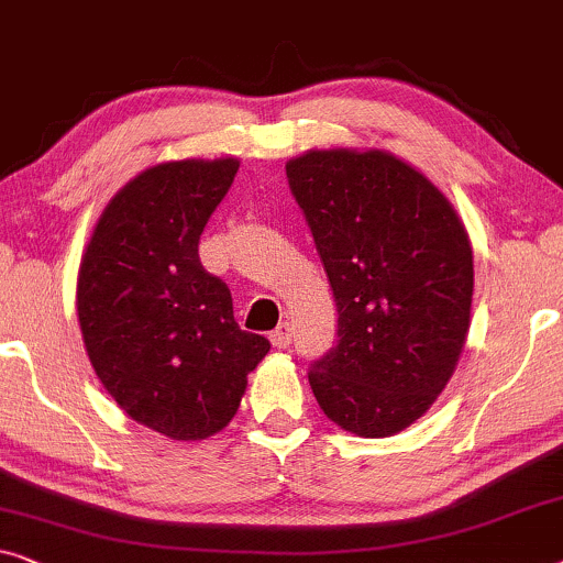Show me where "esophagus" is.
Wrapping results in <instances>:
<instances>
[{
    "label": "esophagus",
    "instance_id": "esophagus-1",
    "mask_svg": "<svg viewBox=\"0 0 563 563\" xmlns=\"http://www.w3.org/2000/svg\"><path fill=\"white\" fill-rule=\"evenodd\" d=\"M271 342H273V346H278V350H285V346H290V327H288V323H280V327L273 331Z\"/></svg>",
    "mask_w": 563,
    "mask_h": 563
}]
</instances>
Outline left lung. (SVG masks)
Listing matches in <instances>:
<instances>
[{"label": "left lung", "mask_w": 563, "mask_h": 563, "mask_svg": "<svg viewBox=\"0 0 563 563\" xmlns=\"http://www.w3.org/2000/svg\"><path fill=\"white\" fill-rule=\"evenodd\" d=\"M285 176L339 313L336 344L308 383L344 431L393 437L454 375L470 331V236L446 196L383 150H311Z\"/></svg>", "instance_id": "left-lung-1"}]
</instances>
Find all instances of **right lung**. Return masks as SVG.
Masks as SVG:
<instances>
[{
	"label": "right lung",
	"instance_id": "right-lung-1",
	"mask_svg": "<svg viewBox=\"0 0 563 563\" xmlns=\"http://www.w3.org/2000/svg\"><path fill=\"white\" fill-rule=\"evenodd\" d=\"M240 161L147 168L114 196L78 271V321L101 385L163 437L199 441L232 421L271 342L234 321L199 240Z\"/></svg>",
	"mask_w": 563,
	"mask_h": 563
}]
</instances>
